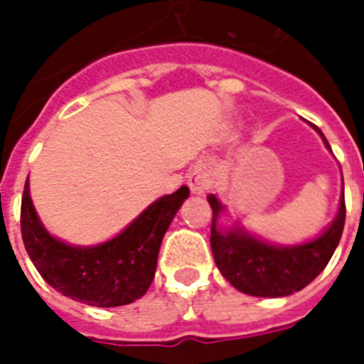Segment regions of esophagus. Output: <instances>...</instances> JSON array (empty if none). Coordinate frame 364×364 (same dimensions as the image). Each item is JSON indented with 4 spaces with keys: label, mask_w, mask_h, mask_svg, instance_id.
Here are the masks:
<instances>
[{
    "label": "esophagus",
    "mask_w": 364,
    "mask_h": 364,
    "mask_svg": "<svg viewBox=\"0 0 364 364\" xmlns=\"http://www.w3.org/2000/svg\"><path fill=\"white\" fill-rule=\"evenodd\" d=\"M214 183V173H213V167L210 164H206V161H200L197 166L191 169L189 173V185L193 193H205L213 187Z\"/></svg>",
    "instance_id": "34e87169"
}]
</instances>
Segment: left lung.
Here are the masks:
<instances>
[{"mask_svg": "<svg viewBox=\"0 0 364 364\" xmlns=\"http://www.w3.org/2000/svg\"><path fill=\"white\" fill-rule=\"evenodd\" d=\"M318 132L321 134V130ZM321 138L329 148L326 136L321 134ZM208 203L213 206L210 247L214 263L230 284L252 296H289L304 289L328 265L343 234V193L339 198V213L331 226L316 240L300 245H273L240 228H218V216L224 206L214 195H208Z\"/></svg>", "mask_w": 364, "mask_h": 364, "instance_id": "left-lung-1", "label": "left lung"}]
</instances>
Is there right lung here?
I'll use <instances>...</instances> for the list:
<instances>
[{
	"mask_svg": "<svg viewBox=\"0 0 364 364\" xmlns=\"http://www.w3.org/2000/svg\"><path fill=\"white\" fill-rule=\"evenodd\" d=\"M187 197L189 187L183 185L151 203L119 236L75 247L50 236L38 220L27 177L21 200L23 244L41 277L64 296L99 308L130 304L150 289L164 234Z\"/></svg>",
	"mask_w": 364,
	"mask_h": 364,
	"instance_id": "add662e5",
	"label": "right lung"
}]
</instances>
